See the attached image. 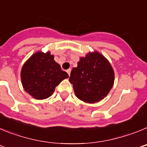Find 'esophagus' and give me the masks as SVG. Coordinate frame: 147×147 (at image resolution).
I'll return each mask as SVG.
<instances>
[{
	"instance_id": "34e87169",
	"label": "esophagus",
	"mask_w": 147,
	"mask_h": 147,
	"mask_svg": "<svg viewBox=\"0 0 147 147\" xmlns=\"http://www.w3.org/2000/svg\"><path fill=\"white\" fill-rule=\"evenodd\" d=\"M71 68H68V69L66 71V72L68 74V75H69V76H70V74H71Z\"/></svg>"
}]
</instances>
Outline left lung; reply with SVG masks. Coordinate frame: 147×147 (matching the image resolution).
Here are the masks:
<instances>
[{
  "label": "left lung",
  "mask_w": 147,
  "mask_h": 147,
  "mask_svg": "<svg viewBox=\"0 0 147 147\" xmlns=\"http://www.w3.org/2000/svg\"><path fill=\"white\" fill-rule=\"evenodd\" d=\"M115 80L113 68L107 58L94 51L80 57L73 67L69 82L76 96L87 103L98 102L107 96Z\"/></svg>",
  "instance_id": "1"
}]
</instances>
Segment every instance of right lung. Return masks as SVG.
I'll use <instances>...</instances> for the list:
<instances>
[{
  "mask_svg": "<svg viewBox=\"0 0 147 147\" xmlns=\"http://www.w3.org/2000/svg\"><path fill=\"white\" fill-rule=\"evenodd\" d=\"M50 51H37L23 64L20 78L23 88L35 99H45L54 92L55 88L68 74L62 71Z\"/></svg>",
  "mask_w": 147,
  "mask_h": 147,
  "instance_id": "right-lung-1",
  "label": "right lung"
}]
</instances>
